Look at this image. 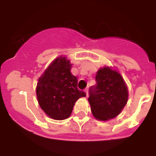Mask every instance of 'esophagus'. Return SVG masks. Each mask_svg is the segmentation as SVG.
Returning <instances> with one entry per match:
<instances>
[{
    "label": "esophagus",
    "instance_id": "34e87169",
    "mask_svg": "<svg viewBox=\"0 0 156 156\" xmlns=\"http://www.w3.org/2000/svg\"><path fill=\"white\" fill-rule=\"evenodd\" d=\"M84 91H85V93L87 94V97H88V87H87L86 89H85Z\"/></svg>",
    "mask_w": 156,
    "mask_h": 156
}]
</instances>
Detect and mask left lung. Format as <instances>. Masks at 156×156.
Segmentation results:
<instances>
[{
    "label": "left lung",
    "mask_w": 156,
    "mask_h": 156,
    "mask_svg": "<svg viewBox=\"0 0 156 156\" xmlns=\"http://www.w3.org/2000/svg\"><path fill=\"white\" fill-rule=\"evenodd\" d=\"M96 85L91 87L88 101L97 119H113L121 112L128 100V89L122 76L109 67L99 69Z\"/></svg>",
    "instance_id": "obj_1"
}]
</instances>
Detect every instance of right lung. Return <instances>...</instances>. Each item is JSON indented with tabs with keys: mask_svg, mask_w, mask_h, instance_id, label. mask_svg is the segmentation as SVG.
Returning <instances> with one entry per match:
<instances>
[{
	"mask_svg": "<svg viewBox=\"0 0 156 156\" xmlns=\"http://www.w3.org/2000/svg\"><path fill=\"white\" fill-rule=\"evenodd\" d=\"M72 64L66 57L57 58L38 80L37 97L41 108L53 119L70 116L75 102L86 93L77 88V78L71 73Z\"/></svg>",
	"mask_w": 156,
	"mask_h": 156,
	"instance_id": "add662e5",
	"label": "right lung"
}]
</instances>
